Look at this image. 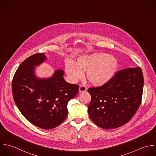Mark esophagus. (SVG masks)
I'll return each mask as SVG.
<instances>
[{
    "label": "esophagus",
    "instance_id": "1",
    "mask_svg": "<svg viewBox=\"0 0 156 156\" xmlns=\"http://www.w3.org/2000/svg\"><path fill=\"white\" fill-rule=\"evenodd\" d=\"M87 90V87L84 85H81L79 88V92H83Z\"/></svg>",
    "mask_w": 156,
    "mask_h": 156
}]
</instances>
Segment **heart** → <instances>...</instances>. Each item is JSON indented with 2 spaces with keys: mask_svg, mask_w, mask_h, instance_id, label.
I'll use <instances>...</instances> for the list:
<instances>
[{
  "mask_svg": "<svg viewBox=\"0 0 156 156\" xmlns=\"http://www.w3.org/2000/svg\"><path fill=\"white\" fill-rule=\"evenodd\" d=\"M118 66L117 59L104 53H95L77 59L75 63L67 60L65 64L66 73L72 82H75L86 72V78L95 86L106 84L114 76Z\"/></svg>",
  "mask_w": 156,
  "mask_h": 156,
  "instance_id": "obj_1",
  "label": "heart"
}]
</instances>
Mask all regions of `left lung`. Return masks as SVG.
I'll return each mask as SVG.
<instances>
[{
	"label": "left lung",
	"mask_w": 156,
	"mask_h": 156,
	"mask_svg": "<svg viewBox=\"0 0 156 156\" xmlns=\"http://www.w3.org/2000/svg\"><path fill=\"white\" fill-rule=\"evenodd\" d=\"M144 83L143 73L139 67L118 71L105 85L89 88L90 119L105 129L128 123L141 104Z\"/></svg>",
	"instance_id": "left-lung-1"
}]
</instances>
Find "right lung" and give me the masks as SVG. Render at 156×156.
I'll return each mask as SVG.
<instances>
[{"label": "right lung", "mask_w": 156, "mask_h": 156, "mask_svg": "<svg viewBox=\"0 0 156 156\" xmlns=\"http://www.w3.org/2000/svg\"><path fill=\"white\" fill-rule=\"evenodd\" d=\"M47 59L36 53L23 61L12 81L14 102L23 116L31 123L51 129L62 123L67 116V103L78 92L79 86L67 83L64 70H57L48 78H39L36 66Z\"/></svg>", "instance_id": "right-lung-1"}]
</instances>
